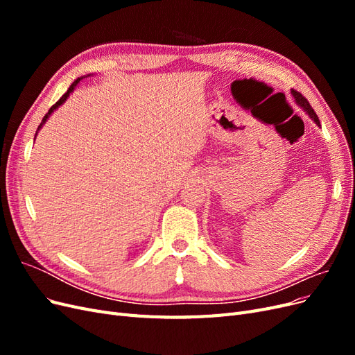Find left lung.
I'll list each match as a JSON object with an SVG mask.
<instances>
[{"mask_svg":"<svg viewBox=\"0 0 355 355\" xmlns=\"http://www.w3.org/2000/svg\"><path fill=\"white\" fill-rule=\"evenodd\" d=\"M292 94H293V98H295L296 103L300 106V108H304V110L308 112V115H309L311 118H313L314 123L320 125V120H318V116H317V114L314 112L313 106L309 105V102H308V101L304 98L302 94H300V93H299V92H296V90H292Z\"/></svg>","mask_w":355,"mask_h":355,"instance_id":"1","label":"left lung"}]
</instances>
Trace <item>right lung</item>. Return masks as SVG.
<instances>
[{"label":"right lung","mask_w":355,"mask_h":355,"mask_svg":"<svg viewBox=\"0 0 355 355\" xmlns=\"http://www.w3.org/2000/svg\"><path fill=\"white\" fill-rule=\"evenodd\" d=\"M80 81H81V78H77V80H75V81H73V83H72V84L69 85V89H68V92H67L65 94H63V96H62V98H60V99H59V101H58V102H56L55 105H53V106H51V108L49 110V112H47V114L44 115V118H42V121H41V124L38 125V130H40V128H41V125H42V124H44V123L47 121V118L50 116V114H51L53 111H55L56 108H59V106H60V105H62L63 102H65V101L68 99V96L71 94V92H73V89H75V85H77V84H78ZM35 136H37V133H35Z\"/></svg>","instance_id":"obj_1"}]
</instances>
